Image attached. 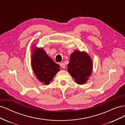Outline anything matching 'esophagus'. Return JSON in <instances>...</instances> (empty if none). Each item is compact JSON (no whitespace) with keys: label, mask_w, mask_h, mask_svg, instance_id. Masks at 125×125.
<instances>
[{"label":"esophagus","mask_w":125,"mask_h":125,"mask_svg":"<svg viewBox=\"0 0 125 125\" xmlns=\"http://www.w3.org/2000/svg\"><path fill=\"white\" fill-rule=\"evenodd\" d=\"M60 67H62V69H65L66 68V65L64 63H60Z\"/></svg>","instance_id":"obj_1"}]
</instances>
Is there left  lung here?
I'll use <instances>...</instances> for the list:
<instances>
[{
    "label": "left lung",
    "instance_id": "1",
    "mask_svg": "<svg viewBox=\"0 0 125 125\" xmlns=\"http://www.w3.org/2000/svg\"><path fill=\"white\" fill-rule=\"evenodd\" d=\"M92 67V60L86 52L74 51L70 55L68 71L77 83H85L91 74Z\"/></svg>",
    "mask_w": 125,
    "mask_h": 125
}]
</instances>
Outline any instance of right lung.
Segmentation results:
<instances>
[{
    "label": "right lung",
    "instance_id": "1",
    "mask_svg": "<svg viewBox=\"0 0 125 125\" xmlns=\"http://www.w3.org/2000/svg\"><path fill=\"white\" fill-rule=\"evenodd\" d=\"M31 65L38 80L44 85L50 83L60 68L42 48L37 47L32 52Z\"/></svg>",
    "mask_w": 125,
    "mask_h": 125
}]
</instances>
